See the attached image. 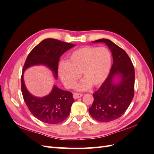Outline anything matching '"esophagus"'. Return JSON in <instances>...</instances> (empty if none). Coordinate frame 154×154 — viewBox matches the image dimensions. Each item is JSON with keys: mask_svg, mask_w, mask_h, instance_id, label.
I'll return each instance as SVG.
<instances>
[{"mask_svg": "<svg viewBox=\"0 0 154 154\" xmlns=\"http://www.w3.org/2000/svg\"><path fill=\"white\" fill-rule=\"evenodd\" d=\"M82 96H83L82 94H79V93H74L73 94V97H74V99H75V100L82 97Z\"/></svg>", "mask_w": 154, "mask_h": 154, "instance_id": "esophagus-1", "label": "esophagus"}]
</instances>
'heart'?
<instances>
[{
  "instance_id": "b5f03b06",
  "label": "heart",
  "mask_w": 154,
  "mask_h": 154,
  "mask_svg": "<svg viewBox=\"0 0 154 154\" xmlns=\"http://www.w3.org/2000/svg\"><path fill=\"white\" fill-rule=\"evenodd\" d=\"M112 66V55L106 48L85 46L73 51L67 62H61L58 74L63 85L71 88L80 77L84 78L76 86L78 91L87 89L91 85L101 86L109 76Z\"/></svg>"
}]
</instances>
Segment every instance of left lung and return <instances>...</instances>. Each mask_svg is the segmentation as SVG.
Returning a JSON list of instances; mask_svg holds the SVG:
<instances>
[{
	"label": "left lung",
	"mask_w": 154,
	"mask_h": 154,
	"mask_svg": "<svg viewBox=\"0 0 154 154\" xmlns=\"http://www.w3.org/2000/svg\"><path fill=\"white\" fill-rule=\"evenodd\" d=\"M92 43H104L110 50L113 65L105 82L94 94V101L88 109L92 117L100 122H109L120 118L127 110L134 94L135 72L125 51L109 39Z\"/></svg>",
	"instance_id": "left-lung-1"
}]
</instances>
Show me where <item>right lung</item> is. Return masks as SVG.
<instances>
[{
	"label": "right lung",
	"mask_w": 154,
	"mask_h": 154,
	"mask_svg": "<svg viewBox=\"0 0 154 154\" xmlns=\"http://www.w3.org/2000/svg\"><path fill=\"white\" fill-rule=\"evenodd\" d=\"M75 45L53 38H46L33 48L26 60L21 77L23 97L29 110L36 118L49 124H57L66 119L74 100L72 94L60 89L55 85L51 92L44 97L35 96L28 91L24 80V72L35 66H44L58 78V66L61 56Z\"/></svg>",
	"instance_id": "right-lung-1"
}]
</instances>
